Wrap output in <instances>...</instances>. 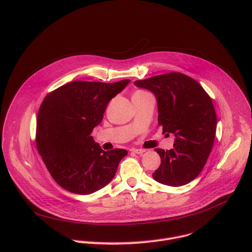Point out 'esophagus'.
Instances as JSON below:
<instances>
[{
  "label": "esophagus",
  "instance_id": "34e87169",
  "mask_svg": "<svg viewBox=\"0 0 252 252\" xmlns=\"http://www.w3.org/2000/svg\"><path fill=\"white\" fill-rule=\"evenodd\" d=\"M131 152L134 153V154H137V155H141V154L145 153L146 151L145 150H141V149H132Z\"/></svg>",
  "mask_w": 252,
  "mask_h": 252
}]
</instances>
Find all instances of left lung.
Returning <instances> with one entry per match:
<instances>
[{"label": "left lung", "mask_w": 252, "mask_h": 252, "mask_svg": "<svg viewBox=\"0 0 252 252\" xmlns=\"http://www.w3.org/2000/svg\"><path fill=\"white\" fill-rule=\"evenodd\" d=\"M151 91L158 101V125L172 133L173 149H157L160 165L154 179L169 187L185 186L200 173L211 152L217 131V115L211 98L192 78L169 73L135 81Z\"/></svg>", "instance_id": "8db88e82"}]
</instances>
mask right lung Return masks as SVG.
<instances>
[{"label":"right lung","instance_id":"right-lung-1","mask_svg":"<svg viewBox=\"0 0 252 252\" xmlns=\"http://www.w3.org/2000/svg\"><path fill=\"white\" fill-rule=\"evenodd\" d=\"M76 81L50 93L37 120V143L49 172L63 189L91 194L115 177L126 150L104 152L91 135L109 101L129 83Z\"/></svg>","mask_w":252,"mask_h":252}]
</instances>
